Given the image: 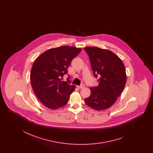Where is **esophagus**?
I'll list each match as a JSON object with an SVG mask.
<instances>
[{
	"label": "esophagus",
	"mask_w": 153,
	"mask_h": 153,
	"mask_svg": "<svg viewBox=\"0 0 153 153\" xmlns=\"http://www.w3.org/2000/svg\"><path fill=\"white\" fill-rule=\"evenodd\" d=\"M84 87H85V85H80V86H77V88H79V89L83 88Z\"/></svg>",
	"instance_id": "obj_1"
}]
</instances>
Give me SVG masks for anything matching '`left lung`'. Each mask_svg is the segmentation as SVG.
<instances>
[{
  "instance_id": "1",
  "label": "left lung",
  "mask_w": 153,
  "mask_h": 153,
  "mask_svg": "<svg viewBox=\"0 0 153 153\" xmlns=\"http://www.w3.org/2000/svg\"><path fill=\"white\" fill-rule=\"evenodd\" d=\"M94 76H100L97 86L90 88L86 104L97 111L111 107L125 87L127 76L125 65L112 51L98 47H86Z\"/></svg>"
}]
</instances>
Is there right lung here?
Returning a JSON list of instances; mask_svg holds the SVG:
<instances>
[{
	"label": "right lung",
	"mask_w": 153,
	"mask_h": 153,
	"mask_svg": "<svg viewBox=\"0 0 153 153\" xmlns=\"http://www.w3.org/2000/svg\"><path fill=\"white\" fill-rule=\"evenodd\" d=\"M81 51L74 46H59L47 50L35 60L30 73L31 86L36 96L49 109H56L68 102L76 86L60 78L67 74L71 61Z\"/></svg>",
	"instance_id": "obj_1"
}]
</instances>
